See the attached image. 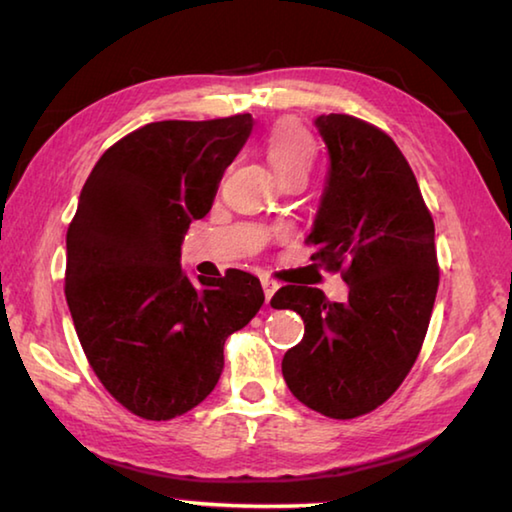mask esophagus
<instances>
[{"mask_svg": "<svg viewBox=\"0 0 512 512\" xmlns=\"http://www.w3.org/2000/svg\"><path fill=\"white\" fill-rule=\"evenodd\" d=\"M262 289H264V296H266V302H271L273 293L280 289V284H277L275 280H271V277H264L262 280Z\"/></svg>", "mask_w": 512, "mask_h": 512, "instance_id": "esophagus-1", "label": "esophagus"}]
</instances>
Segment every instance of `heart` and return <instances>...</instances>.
<instances>
[{
    "label": "heart",
    "mask_w": 512,
    "mask_h": 512,
    "mask_svg": "<svg viewBox=\"0 0 512 512\" xmlns=\"http://www.w3.org/2000/svg\"><path fill=\"white\" fill-rule=\"evenodd\" d=\"M264 153L280 183L289 176H307L316 160V144L296 121H280L266 135Z\"/></svg>",
    "instance_id": "b5f03b06"
}]
</instances>
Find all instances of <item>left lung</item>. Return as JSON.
I'll use <instances>...</instances> for the list:
<instances>
[{
    "label": "left lung",
    "mask_w": 512,
    "mask_h": 512,
    "mask_svg": "<svg viewBox=\"0 0 512 512\" xmlns=\"http://www.w3.org/2000/svg\"><path fill=\"white\" fill-rule=\"evenodd\" d=\"M327 176L307 241L341 268L348 300L282 287L271 305L293 309L305 336L282 359L289 391L309 409L350 420L391 397L418 359L438 291L433 221L397 144L350 115H318Z\"/></svg>",
    "instance_id": "obj_1"
}]
</instances>
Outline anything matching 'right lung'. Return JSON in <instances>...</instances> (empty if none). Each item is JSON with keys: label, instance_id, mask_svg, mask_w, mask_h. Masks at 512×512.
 I'll return each mask as SVG.
<instances>
[{"label": "right lung", "instance_id": "1", "mask_svg": "<svg viewBox=\"0 0 512 512\" xmlns=\"http://www.w3.org/2000/svg\"><path fill=\"white\" fill-rule=\"evenodd\" d=\"M253 117L155 121L101 155L67 230L65 298L106 391L146 420L201 404L223 343L262 307L255 275L198 282L180 266L189 223L210 212Z\"/></svg>", "mask_w": 512, "mask_h": 512}]
</instances>
